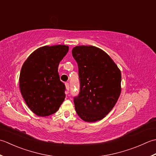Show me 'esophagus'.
<instances>
[{
	"label": "esophagus",
	"mask_w": 156,
	"mask_h": 156,
	"mask_svg": "<svg viewBox=\"0 0 156 156\" xmlns=\"http://www.w3.org/2000/svg\"><path fill=\"white\" fill-rule=\"evenodd\" d=\"M65 87H66V90L69 91V83H65Z\"/></svg>",
	"instance_id": "esophagus-1"
}]
</instances>
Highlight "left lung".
<instances>
[{"instance_id":"left-lung-1","label":"left lung","mask_w":156,"mask_h":156,"mask_svg":"<svg viewBox=\"0 0 156 156\" xmlns=\"http://www.w3.org/2000/svg\"><path fill=\"white\" fill-rule=\"evenodd\" d=\"M72 55L77 62L80 92L74 98L75 110L85 122L104 119L119 100L121 72L110 56L99 48L77 46Z\"/></svg>"}]
</instances>
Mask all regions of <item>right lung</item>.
<instances>
[{
	"label": "right lung",
	"mask_w": 156,
	"mask_h": 156,
	"mask_svg": "<svg viewBox=\"0 0 156 156\" xmlns=\"http://www.w3.org/2000/svg\"><path fill=\"white\" fill-rule=\"evenodd\" d=\"M68 51V46L60 44L40 47L22 66L21 93L27 106L38 116L55 113L65 100V85L60 80L58 67Z\"/></svg>",
	"instance_id": "1"
}]
</instances>
